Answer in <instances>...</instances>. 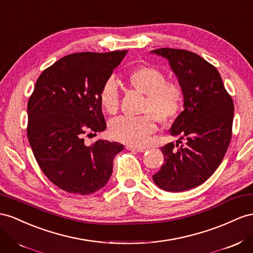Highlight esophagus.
<instances>
[{
  "mask_svg": "<svg viewBox=\"0 0 253 253\" xmlns=\"http://www.w3.org/2000/svg\"><path fill=\"white\" fill-rule=\"evenodd\" d=\"M127 150H131V151H136V152H145L146 148L143 147H137V146H132V145H126V147Z\"/></svg>",
  "mask_w": 253,
  "mask_h": 253,
  "instance_id": "34e87169",
  "label": "esophagus"
}]
</instances>
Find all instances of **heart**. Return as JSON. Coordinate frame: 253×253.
Here are the masks:
<instances>
[{"instance_id":"1","label":"heart","mask_w":253,"mask_h":253,"mask_svg":"<svg viewBox=\"0 0 253 253\" xmlns=\"http://www.w3.org/2000/svg\"><path fill=\"white\" fill-rule=\"evenodd\" d=\"M165 74L152 66H141L129 74V84L146 93L143 112H152L162 122L169 121L179 114L183 94L174 82L165 81ZM100 103L107 114H115L119 107V89L114 78L105 81L100 90ZM156 128L151 114L141 116H119L110 122L111 136L127 145L141 146L146 143Z\"/></svg>"}]
</instances>
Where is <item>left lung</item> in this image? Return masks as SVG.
<instances>
[{
  "instance_id": "obj_1",
  "label": "left lung",
  "mask_w": 253,
  "mask_h": 253,
  "mask_svg": "<svg viewBox=\"0 0 253 253\" xmlns=\"http://www.w3.org/2000/svg\"><path fill=\"white\" fill-rule=\"evenodd\" d=\"M152 54L168 60L183 93V112L169 133L184 145L161 148L165 163L153 174L160 188L180 193L199 186L215 172L229 148L234 105L219 72L206 59L186 50L162 49Z\"/></svg>"
}]
</instances>
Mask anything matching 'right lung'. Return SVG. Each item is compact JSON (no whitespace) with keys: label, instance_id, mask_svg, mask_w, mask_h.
Returning <instances> with one entry per match:
<instances>
[{"label":"right lung","instance_id":"obj_1","mask_svg":"<svg viewBox=\"0 0 253 253\" xmlns=\"http://www.w3.org/2000/svg\"><path fill=\"white\" fill-rule=\"evenodd\" d=\"M126 53L70 54L36 82L27 103V137L42 172L67 193L89 195L104 187L124 150L107 140L86 146L84 134L106 128L100 90Z\"/></svg>","mask_w":253,"mask_h":253}]
</instances>
